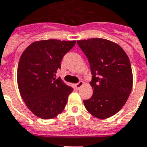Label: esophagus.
Listing matches in <instances>:
<instances>
[{"mask_svg":"<svg viewBox=\"0 0 147 147\" xmlns=\"http://www.w3.org/2000/svg\"><path fill=\"white\" fill-rule=\"evenodd\" d=\"M83 85H84V82H83V81H80L79 83H77V84H75V87H76L77 89H80Z\"/></svg>","mask_w":147,"mask_h":147,"instance_id":"34e87169","label":"esophagus"}]
</instances>
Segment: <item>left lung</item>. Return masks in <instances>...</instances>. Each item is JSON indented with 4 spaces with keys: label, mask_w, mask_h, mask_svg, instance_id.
<instances>
[{
    "label": "left lung",
    "mask_w": 147,
    "mask_h": 147,
    "mask_svg": "<svg viewBox=\"0 0 147 147\" xmlns=\"http://www.w3.org/2000/svg\"><path fill=\"white\" fill-rule=\"evenodd\" d=\"M91 67V98L84 100L88 112L98 119L112 116L127 102L133 76L130 59L119 45L100 38L78 40Z\"/></svg>",
    "instance_id": "obj_1"
}]
</instances>
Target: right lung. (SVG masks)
Returning a JSON list of instances; mask_svg holds the SVG:
<instances>
[{
  "mask_svg": "<svg viewBox=\"0 0 147 147\" xmlns=\"http://www.w3.org/2000/svg\"><path fill=\"white\" fill-rule=\"evenodd\" d=\"M76 41L46 40L32 43L20 56L17 68L20 93L32 112L51 119L63 111L73 88L55 78L62 59Z\"/></svg>",
  "mask_w": 147,
  "mask_h": 147,
  "instance_id": "add662e5",
  "label": "right lung"
}]
</instances>
